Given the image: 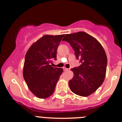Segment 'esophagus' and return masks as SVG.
Listing matches in <instances>:
<instances>
[{
    "mask_svg": "<svg viewBox=\"0 0 122 122\" xmlns=\"http://www.w3.org/2000/svg\"><path fill=\"white\" fill-rule=\"evenodd\" d=\"M63 70H64V71H68V70H69V69L66 68V67H64Z\"/></svg>",
    "mask_w": 122,
    "mask_h": 122,
    "instance_id": "obj_1",
    "label": "esophagus"
}]
</instances>
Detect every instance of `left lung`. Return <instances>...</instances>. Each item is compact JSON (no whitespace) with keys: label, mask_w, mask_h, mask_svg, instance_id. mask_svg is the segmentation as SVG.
<instances>
[{"label":"left lung","mask_w":122,"mask_h":122,"mask_svg":"<svg viewBox=\"0 0 122 122\" xmlns=\"http://www.w3.org/2000/svg\"><path fill=\"white\" fill-rule=\"evenodd\" d=\"M74 50L81 65L71 69L74 77L69 81L70 90L75 94L87 97L103 84L107 59L105 51L97 39L84 32L67 34L62 39Z\"/></svg>","instance_id":"obj_1"}]
</instances>
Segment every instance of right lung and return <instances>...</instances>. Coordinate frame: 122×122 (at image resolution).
I'll return each mask as SVG.
<instances>
[{"label": "right lung", "instance_id": "obj_1", "mask_svg": "<svg viewBox=\"0 0 122 122\" xmlns=\"http://www.w3.org/2000/svg\"><path fill=\"white\" fill-rule=\"evenodd\" d=\"M64 35H46L32 44L26 54L23 76L30 92L39 99L53 94L63 69L53 67L56 51Z\"/></svg>", "mask_w": 122, "mask_h": 122}]
</instances>
